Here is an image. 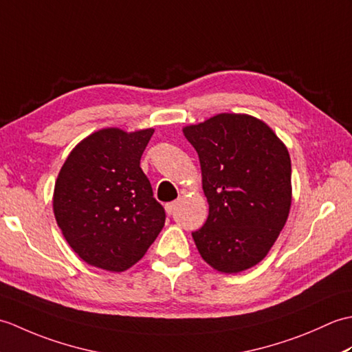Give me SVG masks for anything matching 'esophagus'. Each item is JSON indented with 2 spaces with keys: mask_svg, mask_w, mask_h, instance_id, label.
Returning a JSON list of instances; mask_svg holds the SVG:
<instances>
[{
  "mask_svg": "<svg viewBox=\"0 0 352 352\" xmlns=\"http://www.w3.org/2000/svg\"><path fill=\"white\" fill-rule=\"evenodd\" d=\"M175 206H177L175 201H172V203H168L166 206H164V210H166L168 214H172V213H174V210H175Z\"/></svg>",
  "mask_w": 352,
  "mask_h": 352,
  "instance_id": "34e87169",
  "label": "esophagus"
}]
</instances>
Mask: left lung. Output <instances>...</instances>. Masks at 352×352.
<instances>
[{"label":"left lung","mask_w":352,"mask_h":352,"mask_svg":"<svg viewBox=\"0 0 352 352\" xmlns=\"http://www.w3.org/2000/svg\"><path fill=\"white\" fill-rule=\"evenodd\" d=\"M183 133L197 149L208 218L192 237L208 265L242 272L266 257L287 221V148L260 119L221 113Z\"/></svg>","instance_id":"1"}]
</instances>
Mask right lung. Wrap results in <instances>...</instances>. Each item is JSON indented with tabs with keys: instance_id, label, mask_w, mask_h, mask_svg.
I'll return each mask as SVG.
<instances>
[{
	"instance_id": "add662e5",
	"label": "right lung",
	"mask_w": 352,
	"mask_h": 352,
	"mask_svg": "<svg viewBox=\"0 0 352 352\" xmlns=\"http://www.w3.org/2000/svg\"><path fill=\"white\" fill-rule=\"evenodd\" d=\"M154 130L104 129L72 149L54 186V216L86 263L122 272L145 256L166 213L140 157Z\"/></svg>"
}]
</instances>
